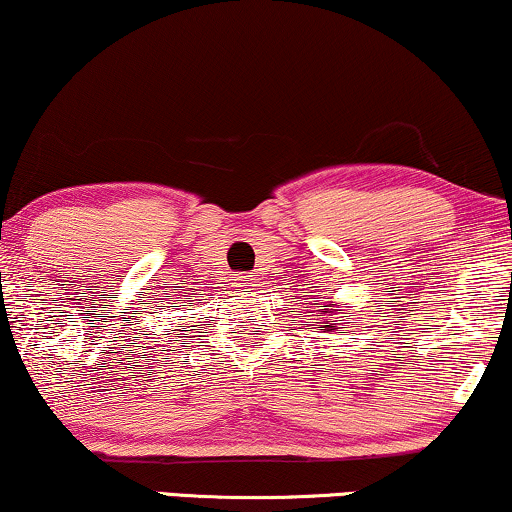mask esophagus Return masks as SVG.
<instances>
[{"mask_svg":"<svg viewBox=\"0 0 512 512\" xmlns=\"http://www.w3.org/2000/svg\"><path fill=\"white\" fill-rule=\"evenodd\" d=\"M236 281H238V283H236L238 288H252V286H255V278H250V276H245V274L238 276Z\"/></svg>","mask_w":512,"mask_h":512,"instance_id":"esophagus-1","label":"esophagus"}]
</instances>
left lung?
Masks as SVG:
<instances>
[{
    "instance_id": "1",
    "label": "left lung",
    "mask_w": 512,
    "mask_h": 512,
    "mask_svg": "<svg viewBox=\"0 0 512 512\" xmlns=\"http://www.w3.org/2000/svg\"><path fill=\"white\" fill-rule=\"evenodd\" d=\"M314 304H319L321 309H312V314H309V316H316V319H319L321 331L323 333L338 331V323H333V321H338L340 319L338 314H342L340 302H335V304H333V300L321 302V300H316V297H314Z\"/></svg>"
}]
</instances>
